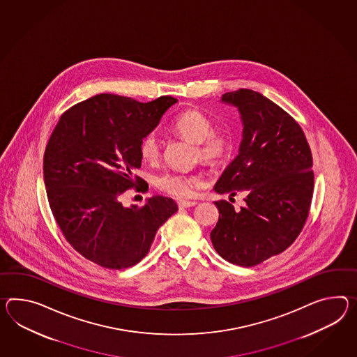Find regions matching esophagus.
I'll list each match as a JSON object with an SVG mask.
<instances>
[{
    "instance_id": "esophagus-1",
    "label": "esophagus",
    "mask_w": 357,
    "mask_h": 357,
    "mask_svg": "<svg viewBox=\"0 0 357 357\" xmlns=\"http://www.w3.org/2000/svg\"><path fill=\"white\" fill-rule=\"evenodd\" d=\"M197 202L196 201H187V200H181L178 201V206L181 208V209H184V208H192V206H195Z\"/></svg>"
}]
</instances>
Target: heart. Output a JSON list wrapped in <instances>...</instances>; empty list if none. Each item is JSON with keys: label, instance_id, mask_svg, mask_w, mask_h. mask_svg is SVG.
<instances>
[{"label": "heart", "instance_id": "1", "mask_svg": "<svg viewBox=\"0 0 357 357\" xmlns=\"http://www.w3.org/2000/svg\"><path fill=\"white\" fill-rule=\"evenodd\" d=\"M213 128V121L199 109H187L172 122V129L178 135L196 144V157L205 165L217 167L225 165L234 156L236 137L228 128ZM139 152L147 162H157L160 160L162 143L157 132L152 131L140 140ZM199 182V178L193 175L166 172L157 176L156 187L175 197H187L192 195Z\"/></svg>", "mask_w": 357, "mask_h": 357}]
</instances>
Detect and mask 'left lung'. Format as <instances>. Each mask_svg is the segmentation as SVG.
Here are the masks:
<instances>
[{"label":"left lung","instance_id":"left-lung-1","mask_svg":"<svg viewBox=\"0 0 357 357\" xmlns=\"http://www.w3.org/2000/svg\"><path fill=\"white\" fill-rule=\"evenodd\" d=\"M222 102L238 108L243 142L214 191L243 192L246 205L236 211L228 201H215L219 219L210 238L223 259L252 267L287 250L305 226L312 201V153L299 123L261 93L240 89Z\"/></svg>","mask_w":357,"mask_h":357}]
</instances>
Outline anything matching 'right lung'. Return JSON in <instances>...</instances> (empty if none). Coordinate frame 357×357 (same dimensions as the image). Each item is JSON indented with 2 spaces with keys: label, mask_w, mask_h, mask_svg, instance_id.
I'll return each mask as SVG.
<instances>
[{
  "label": "right lung",
  "mask_w": 357,
  "mask_h": 357,
  "mask_svg": "<svg viewBox=\"0 0 357 357\" xmlns=\"http://www.w3.org/2000/svg\"><path fill=\"white\" fill-rule=\"evenodd\" d=\"M176 102L99 94L70 107L52 131L44 155L52 215L70 246L100 267L123 270L142 261L157 229L178 210L164 196L142 206L120 202L129 188L148 190L134 175L142 165L140 140Z\"/></svg>",
  "instance_id": "right-lung-1"
}]
</instances>
